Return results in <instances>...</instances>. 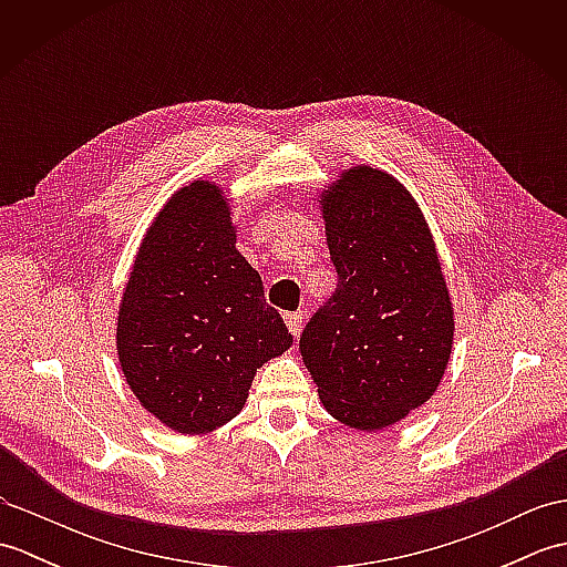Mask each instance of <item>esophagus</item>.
I'll use <instances>...</instances> for the list:
<instances>
[{
    "instance_id": "obj_1",
    "label": "esophagus",
    "mask_w": 567,
    "mask_h": 567,
    "mask_svg": "<svg viewBox=\"0 0 567 567\" xmlns=\"http://www.w3.org/2000/svg\"><path fill=\"white\" fill-rule=\"evenodd\" d=\"M285 323H287V329H290V333L297 336L302 333V327H305V315L302 311H295V315H285Z\"/></svg>"
}]
</instances>
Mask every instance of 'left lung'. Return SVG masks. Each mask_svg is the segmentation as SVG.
Masks as SVG:
<instances>
[{
	"mask_svg": "<svg viewBox=\"0 0 567 567\" xmlns=\"http://www.w3.org/2000/svg\"><path fill=\"white\" fill-rule=\"evenodd\" d=\"M315 197L339 285L299 351L336 421L382 431L429 402L445 375L449 282L424 212L388 171L346 167Z\"/></svg>",
	"mask_w": 567,
	"mask_h": 567,
	"instance_id": "8db88e82",
	"label": "left lung"
}]
</instances>
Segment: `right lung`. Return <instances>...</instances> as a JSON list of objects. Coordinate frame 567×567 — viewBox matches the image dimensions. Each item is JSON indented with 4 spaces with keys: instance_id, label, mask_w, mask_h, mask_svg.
<instances>
[{
    "instance_id": "add662e5",
    "label": "right lung",
    "mask_w": 567,
    "mask_h": 567,
    "mask_svg": "<svg viewBox=\"0 0 567 567\" xmlns=\"http://www.w3.org/2000/svg\"><path fill=\"white\" fill-rule=\"evenodd\" d=\"M290 346L258 270L236 250L224 187L199 177L175 189L141 238L116 309L118 368L141 406L183 436L212 433Z\"/></svg>"
}]
</instances>
